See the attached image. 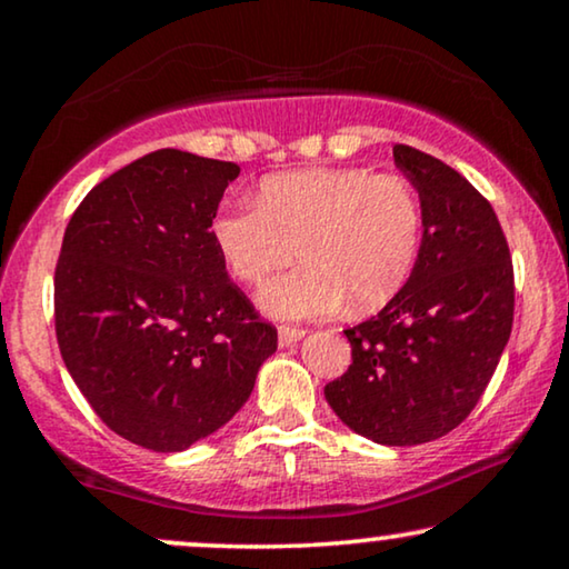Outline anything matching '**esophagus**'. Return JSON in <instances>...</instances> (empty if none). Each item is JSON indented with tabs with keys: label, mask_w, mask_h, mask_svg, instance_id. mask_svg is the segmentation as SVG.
I'll list each match as a JSON object with an SVG mask.
<instances>
[{
	"label": "esophagus",
	"mask_w": 569,
	"mask_h": 569,
	"mask_svg": "<svg viewBox=\"0 0 569 569\" xmlns=\"http://www.w3.org/2000/svg\"><path fill=\"white\" fill-rule=\"evenodd\" d=\"M302 337H306V329H302V326H290V323L279 326V345L282 347H290Z\"/></svg>",
	"instance_id": "34e87169"
}]
</instances>
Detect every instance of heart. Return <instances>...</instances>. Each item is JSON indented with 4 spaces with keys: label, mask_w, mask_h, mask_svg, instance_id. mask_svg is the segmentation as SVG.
Listing matches in <instances>:
<instances>
[{
    "label": "heart",
    "mask_w": 569,
    "mask_h": 569,
    "mask_svg": "<svg viewBox=\"0 0 569 569\" xmlns=\"http://www.w3.org/2000/svg\"><path fill=\"white\" fill-rule=\"evenodd\" d=\"M425 214L407 178L370 168L271 176L256 204L222 207L212 238L230 274L263 287L295 256L300 269L263 292L277 316L370 313L391 302L415 269Z\"/></svg>",
    "instance_id": "obj_1"
}]
</instances>
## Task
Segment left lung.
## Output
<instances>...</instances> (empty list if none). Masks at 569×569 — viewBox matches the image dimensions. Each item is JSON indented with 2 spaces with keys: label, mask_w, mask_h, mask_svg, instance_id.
Masks as SVG:
<instances>
[{
  "label": "left lung",
  "mask_w": 569,
  "mask_h": 569,
  "mask_svg": "<svg viewBox=\"0 0 569 569\" xmlns=\"http://www.w3.org/2000/svg\"><path fill=\"white\" fill-rule=\"evenodd\" d=\"M393 162L419 191L422 246L399 295L345 331L352 365L323 393L362 438L422 446L479 403L510 339L516 279L492 204L458 170L407 144Z\"/></svg>",
  "instance_id": "left-lung-1"
}]
</instances>
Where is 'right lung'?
Here are the masks:
<instances>
[{"mask_svg":"<svg viewBox=\"0 0 569 569\" xmlns=\"http://www.w3.org/2000/svg\"><path fill=\"white\" fill-rule=\"evenodd\" d=\"M236 162L158 150L74 209L53 274L69 376L123 440L176 453L243 407L277 349L224 271L212 220Z\"/></svg>","mask_w":569,"mask_h":569,"instance_id":"right-lung-1","label":"right lung"}]
</instances>
